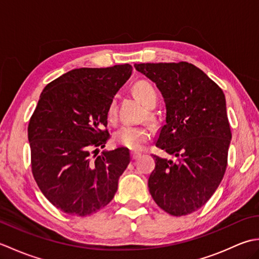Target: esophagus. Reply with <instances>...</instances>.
I'll return each instance as SVG.
<instances>
[{"instance_id":"esophagus-1","label":"esophagus","mask_w":259,"mask_h":259,"mask_svg":"<svg viewBox=\"0 0 259 259\" xmlns=\"http://www.w3.org/2000/svg\"><path fill=\"white\" fill-rule=\"evenodd\" d=\"M141 156L140 152H131V158H133V160H136V159H138Z\"/></svg>"}]
</instances>
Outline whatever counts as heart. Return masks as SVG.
<instances>
[{
  "label": "heart",
  "mask_w": 259,
  "mask_h": 259,
  "mask_svg": "<svg viewBox=\"0 0 259 259\" xmlns=\"http://www.w3.org/2000/svg\"><path fill=\"white\" fill-rule=\"evenodd\" d=\"M133 90L136 97L144 103L147 108H153L156 106L158 97L157 92L149 82L145 80H140L136 82ZM117 114V102L115 99L110 102L108 108V117L109 119H114ZM150 139V130L146 125H133V124H123L115 131L113 135V141L118 146L128 148L130 150H139L147 141Z\"/></svg>",
  "instance_id": "heart-1"
}]
</instances>
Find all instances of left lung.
<instances>
[{
  "label": "left lung",
  "instance_id": "obj_1",
  "mask_svg": "<svg viewBox=\"0 0 259 259\" xmlns=\"http://www.w3.org/2000/svg\"><path fill=\"white\" fill-rule=\"evenodd\" d=\"M136 70L153 81L166 102V124L156 142L177 162L156 160L148 187L157 205L172 216L201 208L222 183L232 131L223 90L188 62L139 63Z\"/></svg>",
  "mask_w": 259,
  "mask_h": 259
}]
</instances>
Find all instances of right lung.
Listing matches in <instances>:
<instances>
[{
	"label": "right lung",
	"instance_id": "1",
	"mask_svg": "<svg viewBox=\"0 0 259 259\" xmlns=\"http://www.w3.org/2000/svg\"><path fill=\"white\" fill-rule=\"evenodd\" d=\"M133 67L71 70L50 82L27 126L31 167L38 188L60 210L84 217L112 200L130 162L118 148L98 156L110 138L108 108Z\"/></svg>",
	"mask_w": 259,
	"mask_h": 259
}]
</instances>
